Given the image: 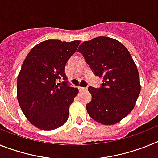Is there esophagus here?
Returning <instances> with one entry per match:
<instances>
[{
    "label": "esophagus",
    "mask_w": 158,
    "mask_h": 158,
    "mask_svg": "<svg viewBox=\"0 0 158 158\" xmlns=\"http://www.w3.org/2000/svg\"><path fill=\"white\" fill-rule=\"evenodd\" d=\"M78 89H79V90H80V91H85V90H86V89H87V87H81V86H79V87H78Z\"/></svg>",
    "instance_id": "obj_1"
}]
</instances>
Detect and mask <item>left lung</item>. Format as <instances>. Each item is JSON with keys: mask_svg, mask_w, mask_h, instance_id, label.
Returning a JSON list of instances; mask_svg holds the SVG:
<instances>
[{"mask_svg": "<svg viewBox=\"0 0 158 158\" xmlns=\"http://www.w3.org/2000/svg\"><path fill=\"white\" fill-rule=\"evenodd\" d=\"M77 51L94 75L103 77L100 88L88 89L92 95L86 104L89 116L104 125L117 123L133 110L141 91L131 54L120 42L104 36L83 42Z\"/></svg>", "mask_w": 158, "mask_h": 158, "instance_id": "left-lung-1", "label": "left lung"}]
</instances>
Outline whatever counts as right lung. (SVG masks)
Returning <instances> with one entry per match:
<instances>
[{
	"label": "right lung",
	"mask_w": 158,
	"mask_h": 158,
	"mask_svg": "<svg viewBox=\"0 0 158 158\" xmlns=\"http://www.w3.org/2000/svg\"><path fill=\"white\" fill-rule=\"evenodd\" d=\"M79 44V40H47L25 58L17 78V99L25 116L39 129L54 130L68 119L78 89L67 85L65 66ZM62 78L63 83L56 84Z\"/></svg>",
	"instance_id": "add662e5"
}]
</instances>
